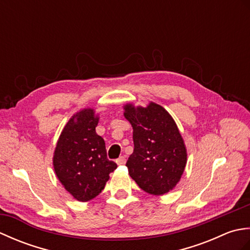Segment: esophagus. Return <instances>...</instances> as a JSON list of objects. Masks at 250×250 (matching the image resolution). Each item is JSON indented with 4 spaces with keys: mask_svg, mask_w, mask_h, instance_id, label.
Here are the masks:
<instances>
[{
    "mask_svg": "<svg viewBox=\"0 0 250 250\" xmlns=\"http://www.w3.org/2000/svg\"><path fill=\"white\" fill-rule=\"evenodd\" d=\"M116 163L118 164V166H122V164H125V156L119 157V158L116 160Z\"/></svg>",
    "mask_w": 250,
    "mask_h": 250,
    "instance_id": "34e87169",
    "label": "esophagus"
}]
</instances>
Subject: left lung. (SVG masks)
I'll return each mask as SVG.
<instances>
[{
	"label": "left lung",
	"mask_w": 250,
	"mask_h": 250,
	"mask_svg": "<svg viewBox=\"0 0 250 250\" xmlns=\"http://www.w3.org/2000/svg\"><path fill=\"white\" fill-rule=\"evenodd\" d=\"M125 117L133 126L134 150L125 167L140 188L152 195L172 190L179 182L187 152L175 121L162 106L125 107Z\"/></svg>",
	"instance_id": "left-lung-1"
}]
</instances>
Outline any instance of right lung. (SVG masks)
Segmentation results:
<instances>
[{
	"instance_id": "obj_1",
	"label": "right lung",
	"mask_w": 250,
	"mask_h": 250,
	"mask_svg": "<svg viewBox=\"0 0 250 250\" xmlns=\"http://www.w3.org/2000/svg\"><path fill=\"white\" fill-rule=\"evenodd\" d=\"M99 118L83 109L71 118L58 141L54 167L64 188L78 201L99 195L117 164L107 159L105 142L95 132Z\"/></svg>"
}]
</instances>
